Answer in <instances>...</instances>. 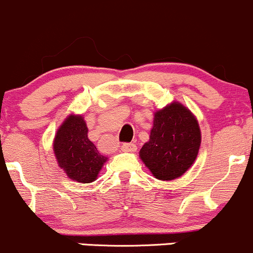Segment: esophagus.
Here are the masks:
<instances>
[{"instance_id": "obj_1", "label": "esophagus", "mask_w": 253, "mask_h": 253, "mask_svg": "<svg viewBox=\"0 0 253 253\" xmlns=\"http://www.w3.org/2000/svg\"><path fill=\"white\" fill-rule=\"evenodd\" d=\"M121 150L124 152H134L135 150H137V146L132 143H125V144H122Z\"/></svg>"}]
</instances>
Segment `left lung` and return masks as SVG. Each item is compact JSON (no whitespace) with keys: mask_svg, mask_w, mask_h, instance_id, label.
Returning <instances> with one entry per match:
<instances>
[{"mask_svg":"<svg viewBox=\"0 0 253 253\" xmlns=\"http://www.w3.org/2000/svg\"><path fill=\"white\" fill-rule=\"evenodd\" d=\"M201 141L196 116L185 105L173 102L155 113L150 139L139 156L156 179L174 180L193 165Z\"/></svg>","mask_w":253,"mask_h":253,"instance_id":"8db88e82","label":"left lung"}]
</instances>
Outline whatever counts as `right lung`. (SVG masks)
I'll return each instance as SVG.
<instances>
[{"instance_id":"right-lung-1","label":"right lung","mask_w":253,"mask_h":253,"mask_svg":"<svg viewBox=\"0 0 253 253\" xmlns=\"http://www.w3.org/2000/svg\"><path fill=\"white\" fill-rule=\"evenodd\" d=\"M83 115H69L55 134L54 154L57 165L69 179L80 184L95 181L108 158L101 155L87 137Z\"/></svg>"}]
</instances>
